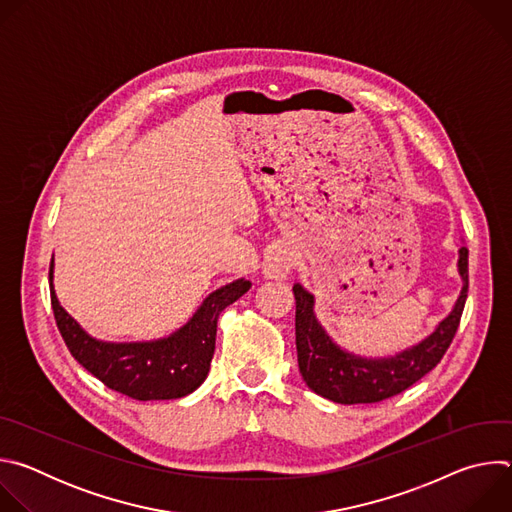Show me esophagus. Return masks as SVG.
<instances>
[{
    "mask_svg": "<svg viewBox=\"0 0 512 512\" xmlns=\"http://www.w3.org/2000/svg\"><path fill=\"white\" fill-rule=\"evenodd\" d=\"M291 267H294V253H291L287 247L279 245V247H275V249L267 255L263 273H265L269 279H283V277H287V273L291 271Z\"/></svg>",
    "mask_w": 512,
    "mask_h": 512,
    "instance_id": "34e87169",
    "label": "esophagus"
}]
</instances>
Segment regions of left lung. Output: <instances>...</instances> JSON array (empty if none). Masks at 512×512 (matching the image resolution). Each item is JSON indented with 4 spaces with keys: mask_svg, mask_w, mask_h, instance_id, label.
Wrapping results in <instances>:
<instances>
[{
    "mask_svg": "<svg viewBox=\"0 0 512 512\" xmlns=\"http://www.w3.org/2000/svg\"><path fill=\"white\" fill-rule=\"evenodd\" d=\"M460 275L464 287L452 314L421 344L387 360H364L340 350L314 318V296L294 285L296 298V348L306 385L344 405L379 403L395 397L437 367L450 348L468 298V249H460Z\"/></svg>",
    "mask_w": 512,
    "mask_h": 512,
    "instance_id": "obj_1",
    "label": "left lung"
}]
</instances>
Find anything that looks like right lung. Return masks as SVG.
<instances>
[{"label": "right lung", "instance_id": "right-lung-1", "mask_svg": "<svg viewBox=\"0 0 512 512\" xmlns=\"http://www.w3.org/2000/svg\"><path fill=\"white\" fill-rule=\"evenodd\" d=\"M48 277L52 281V263ZM251 287L237 279L206 298L194 318L170 338L143 344H105L81 330L50 289L56 326L70 354L105 387L135 401L180 399L202 385L216 344V320Z\"/></svg>", "mask_w": 512, "mask_h": 512}]
</instances>
